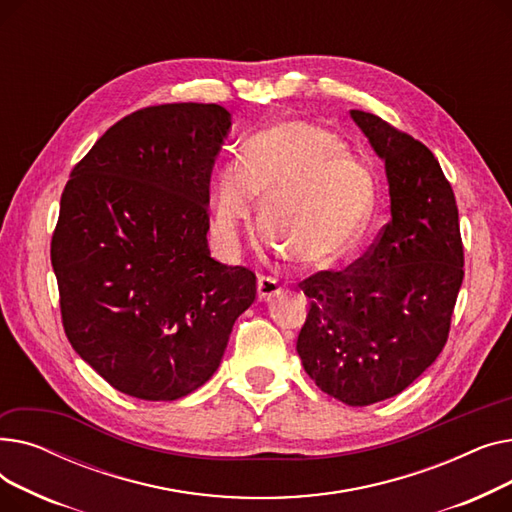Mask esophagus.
Masks as SVG:
<instances>
[{"instance_id":"esophagus-1","label":"esophagus","mask_w":512,"mask_h":512,"mask_svg":"<svg viewBox=\"0 0 512 512\" xmlns=\"http://www.w3.org/2000/svg\"><path fill=\"white\" fill-rule=\"evenodd\" d=\"M282 292V286L278 284V280L270 278V276H259L257 280V297L261 303H270L272 299H276L278 294Z\"/></svg>"}]
</instances>
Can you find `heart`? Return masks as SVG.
<instances>
[{
	"instance_id": "heart-1",
	"label": "heart",
	"mask_w": 512,
	"mask_h": 512,
	"mask_svg": "<svg viewBox=\"0 0 512 512\" xmlns=\"http://www.w3.org/2000/svg\"><path fill=\"white\" fill-rule=\"evenodd\" d=\"M255 197L272 245L307 267L326 270L363 242L373 211V174L346 153L336 132L313 122H282L251 139L245 159L224 166L213 191L215 230L236 245Z\"/></svg>"
}]
</instances>
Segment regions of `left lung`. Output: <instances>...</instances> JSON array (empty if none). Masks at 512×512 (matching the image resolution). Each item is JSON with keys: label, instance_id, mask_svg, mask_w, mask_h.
<instances>
[{"label": "left lung", "instance_id": "left-lung-1", "mask_svg": "<svg viewBox=\"0 0 512 512\" xmlns=\"http://www.w3.org/2000/svg\"><path fill=\"white\" fill-rule=\"evenodd\" d=\"M351 118L384 161L392 220L351 267L301 282L311 309L297 353L319 390L367 407L400 394L442 353L465 259L434 153L378 116Z\"/></svg>", "mask_w": 512, "mask_h": 512}]
</instances>
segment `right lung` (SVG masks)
Segmentation results:
<instances>
[{
	"mask_svg": "<svg viewBox=\"0 0 512 512\" xmlns=\"http://www.w3.org/2000/svg\"><path fill=\"white\" fill-rule=\"evenodd\" d=\"M232 116L166 103L116 122L74 166L51 238L66 336L116 390L178 400L220 367L255 301L207 247L209 180Z\"/></svg>",
	"mask_w": 512,
	"mask_h": 512,
	"instance_id": "add662e5",
	"label": "right lung"
}]
</instances>
